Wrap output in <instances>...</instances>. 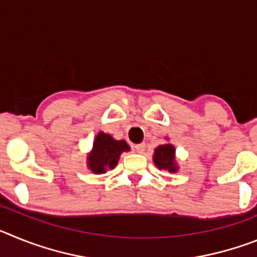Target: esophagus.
<instances>
[{
	"label": "esophagus",
	"mask_w": 257,
	"mask_h": 257,
	"mask_svg": "<svg viewBox=\"0 0 257 257\" xmlns=\"http://www.w3.org/2000/svg\"><path fill=\"white\" fill-rule=\"evenodd\" d=\"M134 149H135L138 153H144L145 151V144L144 143H142V144H136L135 147H134Z\"/></svg>",
	"instance_id": "34e87169"
}]
</instances>
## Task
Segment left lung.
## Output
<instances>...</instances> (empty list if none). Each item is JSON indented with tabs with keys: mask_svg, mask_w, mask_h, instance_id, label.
<instances>
[{
	"mask_svg": "<svg viewBox=\"0 0 257 257\" xmlns=\"http://www.w3.org/2000/svg\"><path fill=\"white\" fill-rule=\"evenodd\" d=\"M175 148L170 144L160 145L154 151V163L158 166V169L169 170L170 172H175L178 170L175 165Z\"/></svg>",
	"mask_w": 257,
	"mask_h": 257,
	"instance_id": "8db88e82",
	"label": "left lung"
}]
</instances>
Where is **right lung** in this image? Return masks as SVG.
<instances>
[{"instance_id":"1","label":"right lung","mask_w":257,"mask_h":257,"mask_svg":"<svg viewBox=\"0 0 257 257\" xmlns=\"http://www.w3.org/2000/svg\"><path fill=\"white\" fill-rule=\"evenodd\" d=\"M128 149L130 147L123 140H114L108 134L100 133L94 142L92 153L88 156V167L95 174H103L108 169H113L122 152Z\"/></svg>"}]
</instances>
